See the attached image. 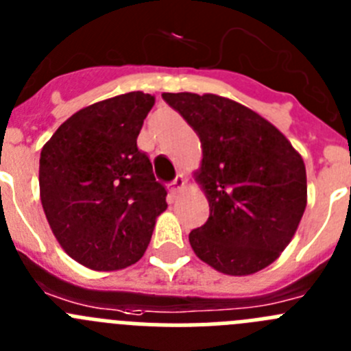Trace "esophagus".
<instances>
[{"label": "esophagus", "instance_id": "obj_1", "mask_svg": "<svg viewBox=\"0 0 351 351\" xmlns=\"http://www.w3.org/2000/svg\"><path fill=\"white\" fill-rule=\"evenodd\" d=\"M182 188H184V178H182V173H178V178L170 182V193H172V195H178Z\"/></svg>", "mask_w": 351, "mask_h": 351}]
</instances>
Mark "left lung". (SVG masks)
<instances>
[{
	"label": "left lung",
	"instance_id": "8db88e82",
	"mask_svg": "<svg viewBox=\"0 0 351 351\" xmlns=\"http://www.w3.org/2000/svg\"><path fill=\"white\" fill-rule=\"evenodd\" d=\"M202 143L195 172L210 215L189 233L202 261L252 275L289 245L306 208V169L287 137L252 109L214 94H162Z\"/></svg>",
	"mask_w": 351,
	"mask_h": 351
}]
</instances>
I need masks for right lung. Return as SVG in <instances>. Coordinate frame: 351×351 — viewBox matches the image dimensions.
I'll return each instance as SVG.
<instances>
[{"label":"right lung","instance_id":"add662e5","mask_svg":"<svg viewBox=\"0 0 351 351\" xmlns=\"http://www.w3.org/2000/svg\"><path fill=\"white\" fill-rule=\"evenodd\" d=\"M154 97L128 92L67 118L41 149L40 195L57 242L97 271L134 265L149 245L167 189L137 136Z\"/></svg>","mask_w":351,"mask_h":351}]
</instances>
